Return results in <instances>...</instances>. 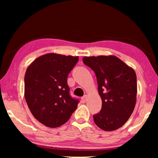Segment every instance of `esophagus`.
<instances>
[{
	"instance_id": "obj_1",
	"label": "esophagus",
	"mask_w": 158,
	"mask_h": 158,
	"mask_svg": "<svg viewBox=\"0 0 158 158\" xmlns=\"http://www.w3.org/2000/svg\"><path fill=\"white\" fill-rule=\"evenodd\" d=\"M87 99H88V96H87V95H85V96H83L81 98L82 103H85L86 101H87Z\"/></svg>"
}]
</instances>
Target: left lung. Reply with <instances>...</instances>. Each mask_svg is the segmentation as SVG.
<instances>
[{"label":"left lung","instance_id":"obj_1","mask_svg":"<svg viewBox=\"0 0 158 158\" xmlns=\"http://www.w3.org/2000/svg\"><path fill=\"white\" fill-rule=\"evenodd\" d=\"M83 63L96 75L102 108L94 115L102 130L114 131L127 122L137 101V76L133 68L114 55L84 57Z\"/></svg>","mask_w":158,"mask_h":158}]
</instances>
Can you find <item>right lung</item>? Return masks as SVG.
I'll return each mask as SVG.
<instances>
[{
	"label": "right lung",
	"instance_id": "obj_1",
	"mask_svg": "<svg viewBox=\"0 0 158 158\" xmlns=\"http://www.w3.org/2000/svg\"><path fill=\"white\" fill-rule=\"evenodd\" d=\"M77 61V56L48 53L36 58L27 68L26 101L32 115L44 126H62L76 109L79 101L70 96L67 80Z\"/></svg>",
	"mask_w": 158,
	"mask_h": 158
}]
</instances>
